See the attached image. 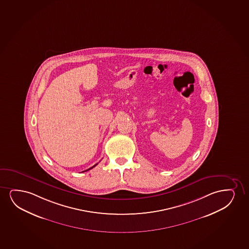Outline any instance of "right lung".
I'll list each match as a JSON object with an SVG mask.
<instances>
[{"label": "right lung", "instance_id": "obj_1", "mask_svg": "<svg viewBox=\"0 0 249 249\" xmlns=\"http://www.w3.org/2000/svg\"><path fill=\"white\" fill-rule=\"evenodd\" d=\"M95 165H97V164H96V165H93V166H92V167H91V168L88 169V170H86V171H89V170H91V169L93 168V167H94V166H95ZM83 172H84V171H83Z\"/></svg>", "mask_w": 249, "mask_h": 249}]
</instances>
